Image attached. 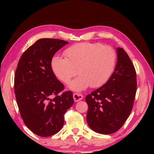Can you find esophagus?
<instances>
[{
	"label": "esophagus",
	"mask_w": 154,
	"mask_h": 154,
	"mask_svg": "<svg viewBox=\"0 0 154 154\" xmlns=\"http://www.w3.org/2000/svg\"><path fill=\"white\" fill-rule=\"evenodd\" d=\"M83 98V96L82 94H79V93L73 94V99L75 102H78V101L82 100Z\"/></svg>",
	"instance_id": "obj_1"
}]
</instances>
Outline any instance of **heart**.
<instances>
[{
  "mask_svg": "<svg viewBox=\"0 0 154 154\" xmlns=\"http://www.w3.org/2000/svg\"><path fill=\"white\" fill-rule=\"evenodd\" d=\"M66 58L54 57L51 69L58 79L70 82L78 73L70 88L80 91L89 86H103L111 77L117 64V54L110 46L100 43H80L69 47L64 52Z\"/></svg>",
  "mask_w": 154,
  "mask_h": 154,
  "instance_id": "1",
  "label": "heart"
}]
</instances>
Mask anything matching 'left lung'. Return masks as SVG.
<instances>
[{
	"label": "left lung",
	"mask_w": 154,
	"mask_h": 154,
	"mask_svg": "<svg viewBox=\"0 0 154 154\" xmlns=\"http://www.w3.org/2000/svg\"><path fill=\"white\" fill-rule=\"evenodd\" d=\"M118 62L105 85L87 95V122L94 131L110 134L119 130L130 116L137 92V73L123 48H117Z\"/></svg>",
	"instance_id": "obj_1"
}]
</instances>
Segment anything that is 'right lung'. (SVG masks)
<instances>
[{
	"instance_id": "right-lung-1",
	"label": "right lung",
	"mask_w": 154,
	"mask_h": 154,
	"mask_svg": "<svg viewBox=\"0 0 154 154\" xmlns=\"http://www.w3.org/2000/svg\"><path fill=\"white\" fill-rule=\"evenodd\" d=\"M69 42L41 38L21 56L15 71L14 91L21 117L33 133L40 137L56 134L63 126L64 115L73 105L71 91L51 69V60Z\"/></svg>"
}]
</instances>
